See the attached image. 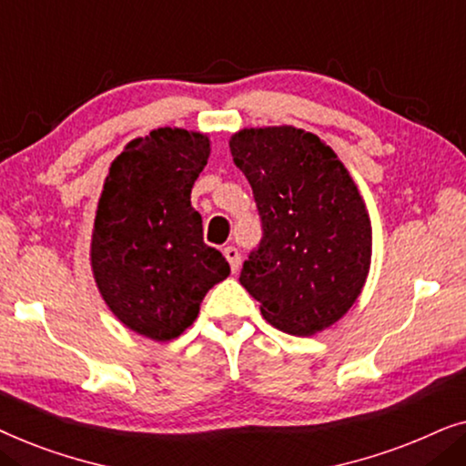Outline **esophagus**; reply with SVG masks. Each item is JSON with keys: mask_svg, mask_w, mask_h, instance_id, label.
Listing matches in <instances>:
<instances>
[{"mask_svg": "<svg viewBox=\"0 0 466 466\" xmlns=\"http://www.w3.org/2000/svg\"><path fill=\"white\" fill-rule=\"evenodd\" d=\"M222 252H225V257H227V260H228V265H231V269L238 271V269H239V263H241V257H239L238 248H235V246H227Z\"/></svg>", "mask_w": 466, "mask_h": 466, "instance_id": "34e87169", "label": "esophagus"}]
</instances>
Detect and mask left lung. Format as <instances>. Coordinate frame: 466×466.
<instances>
[{"label": "left lung", "mask_w": 466, "mask_h": 466, "mask_svg": "<svg viewBox=\"0 0 466 466\" xmlns=\"http://www.w3.org/2000/svg\"><path fill=\"white\" fill-rule=\"evenodd\" d=\"M228 146L263 225L241 286L284 333L324 330L352 308L371 265V220L352 176L320 137L289 125L241 129Z\"/></svg>", "instance_id": "8db88e82"}]
</instances>
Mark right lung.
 <instances>
[{"label":"right lung","mask_w":466,"mask_h":466,"mask_svg":"<svg viewBox=\"0 0 466 466\" xmlns=\"http://www.w3.org/2000/svg\"><path fill=\"white\" fill-rule=\"evenodd\" d=\"M209 157L208 136L150 131L114 158L91 239L97 289L125 327L155 341L182 335L206 292L231 273L203 241L190 190Z\"/></svg>","instance_id":"1"}]
</instances>
